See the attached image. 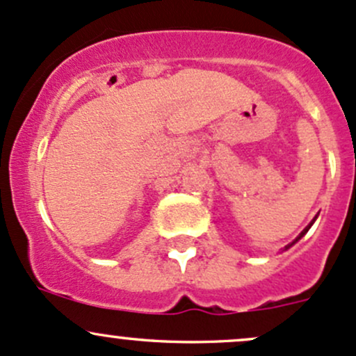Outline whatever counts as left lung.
<instances>
[{
  "mask_svg": "<svg viewBox=\"0 0 356 356\" xmlns=\"http://www.w3.org/2000/svg\"><path fill=\"white\" fill-rule=\"evenodd\" d=\"M314 221H315V219H314ZM314 221H312V222H310V225H309V226H307V228H305V229H303V232H302V233H300V234H298V236H296V240H295V241H291V243H289V245H286V247H284V250H288V248H289V247H291V245H295V243H296V241H298V240H300V238H302V236H303V234H305L307 232H309V229H310V226H312V225H314Z\"/></svg>",
  "mask_w": 356,
  "mask_h": 356,
  "instance_id": "obj_1",
  "label": "left lung"
}]
</instances>
